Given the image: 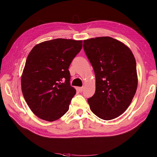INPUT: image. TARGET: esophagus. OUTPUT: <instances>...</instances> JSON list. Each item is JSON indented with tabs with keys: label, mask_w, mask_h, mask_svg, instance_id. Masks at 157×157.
<instances>
[{
	"label": "esophagus",
	"mask_w": 157,
	"mask_h": 157,
	"mask_svg": "<svg viewBox=\"0 0 157 157\" xmlns=\"http://www.w3.org/2000/svg\"><path fill=\"white\" fill-rule=\"evenodd\" d=\"M83 89H84L83 87H80V88H78V91L81 92L83 91Z\"/></svg>",
	"instance_id": "obj_1"
}]
</instances>
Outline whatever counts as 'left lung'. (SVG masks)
Returning <instances> with one entry per match:
<instances>
[{"label":"left lung","instance_id":"8db88e82","mask_svg":"<svg viewBox=\"0 0 157 157\" xmlns=\"http://www.w3.org/2000/svg\"><path fill=\"white\" fill-rule=\"evenodd\" d=\"M83 48L96 75V92L88 99L91 111L109 121L124 113L137 87L136 62L131 50L110 36L84 40Z\"/></svg>","mask_w":157,"mask_h":157}]
</instances>
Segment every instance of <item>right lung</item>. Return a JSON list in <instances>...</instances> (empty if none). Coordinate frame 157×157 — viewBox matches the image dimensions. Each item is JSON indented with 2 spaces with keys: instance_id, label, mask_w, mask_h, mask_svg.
I'll return each mask as SVG.
<instances>
[{
  "instance_id": "obj_1",
  "label": "right lung",
  "mask_w": 157,
  "mask_h": 157,
  "mask_svg": "<svg viewBox=\"0 0 157 157\" xmlns=\"http://www.w3.org/2000/svg\"><path fill=\"white\" fill-rule=\"evenodd\" d=\"M82 47V40L56 39L40 42L29 52L21 77V91L40 119L53 122L68 111L76 94L68 69Z\"/></svg>"
}]
</instances>
